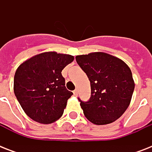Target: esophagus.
Wrapping results in <instances>:
<instances>
[{"mask_svg": "<svg viewBox=\"0 0 152 152\" xmlns=\"http://www.w3.org/2000/svg\"><path fill=\"white\" fill-rule=\"evenodd\" d=\"M73 95H75V96H77V95H78V91H77V90L73 91Z\"/></svg>", "mask_w": 152, "mask_h": 152, "instance_id": "esophagus-1", "label": "esophagus"}]
</instances>
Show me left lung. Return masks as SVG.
<instances>
[{"mask_svg":"<svg viewBox=\"0 0 152 152\" xmlns=\"http://www.w3.org/2000/svg\"><path fill=\"white\" fill-rule=\"evenodd\" d=\"M91 83V97L80 102L83 113L95 125H106L120 118L129 106L135 83L129 67L105 53L76 56Z\"/></svg>","mask_w":152,"mask_h":152,"instance_id":"8db88e82","label":"left lung"}]
</instances>
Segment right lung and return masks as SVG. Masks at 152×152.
<instances>
[{"instance_id": "1", "label": "right lung", "mask_w": 152, "mask_h": 152, "mask_svg": "<svg viewBox=\"0 0 152 152\" xmlns=\"http://www.w3.org/2000/svg\"><path fill=\"white\" fill-rule=\"evenodd\" d=\"M73 60L71 55L46 52L19 66L14 76V93L29 118L49 124L61 117L72 95L65 88L61 71Z\"/></svg>"}]
</instances>
